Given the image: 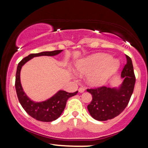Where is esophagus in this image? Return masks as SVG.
I'll list each match as a JSON object with an SVG mask.
<instances>
[{
	"mask_svg": "<svg viewBox=\"0 0 148 148\" xmlns=\"http://www.w3.org/2000/svg\"><path fill=\"white\" fill-rule=\"evenodd\" d=\"M84 91H85V88H79V92L80 93L84 92Z\"/></svg>",
	"mask_w": 148,
	"mask_h": 148,
	"instance_id": "obj_1",
	"label": "esophagus"
}]
</instances>
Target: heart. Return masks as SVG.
Listing matches in <instances>:
<instances>
[{"label": "heart", "mask_w": 148, "mask_h": 148, "mask_svg": "<svg viewBox=\"0 0 148 148\" xmlns=\"http://www.w3.org/2000/svg\"><path fill=\"white\" fill-rule=\"evenodd\" d=\"M118 61L105 53H95L76 62L74 70L79 75H88L86 81L93 87L103 86L118 69Z\"/></svg>", "instance_id": "1"}]
</instances>
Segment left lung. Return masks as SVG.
Instances as JSON below:
<instances>
[{"instance_id":"obj_1","label":"left lung","mask_w":148,"mask_h":148,"mask_svg":"<svg viewBox=\"0 0 148 148\" xmlns=\"http://www.w3.org/2000/svg\"><path fill=\"white\" fill-rule=\"evenodd\" d=\"M127 63L121 72L123 81L119 87H100L88 89L92 100L88 110L93 118L99 121H106L118 116L128 104L133 93L136 78L132 59L126 55Z\"/></svg>"}]
</instances>
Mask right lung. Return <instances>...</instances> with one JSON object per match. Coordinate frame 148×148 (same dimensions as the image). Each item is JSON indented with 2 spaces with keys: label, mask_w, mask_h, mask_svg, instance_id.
<instances>
[{
  "label": "right lung",
  "mask_w": 148,
  "mask_h": 148,
  "mask_svg": "<svg viewBox=\"0 0 148 148\" xmlns=\"http://www.w3.org/2000/svg\"><path fill=\"white\" fill-rule=\"evenodd\" d=\"M62 50H56L53 51H44L39 53H32L22 59L18 64L16 73L15 88L17 95L18 101L28 115L42 122H52L56 120L63 112L65 108L67 99L71 97L76 95L78 91L73 93L67 92L64 90L58 91L53 96L43 101L36 102L31 100L26 95L21 86L20 80V73L22 66H23L28 61L31 60L34 57L54 56L58 55Z\"/></svg>",
  "instance_id": "1"
}]
</instances>
